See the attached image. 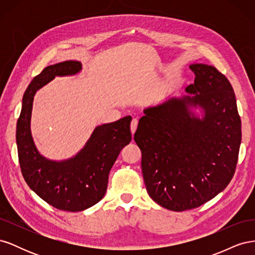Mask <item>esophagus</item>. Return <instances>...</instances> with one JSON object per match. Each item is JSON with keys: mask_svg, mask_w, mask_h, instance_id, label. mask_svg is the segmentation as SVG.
<instances>
[{"mask_svg": "<svg viewBox=\"0 0 255 255\" xmlns=\"http://www.w3.org/2000/svg\"><path fill=\"white\" fill-rule=\"evenodd\" d=\"M137 126H138V120L136 118H134L132 120V122H130V132H132V135H134L135 130L137 128Z\"/></svg>", "mask_w": 255, "mask_h": 255, "instance_id": "esophagus-1", "label": "esophagus"}]
</instances>
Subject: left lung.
I'll use <instances>...</instances> for the list:
<instances>
[{
    "label": "left lung",
    "mask_w": 255,
    "mask_h": 255,
    "mask_svg": "<svg viewBox=\"0 0 255 255\" xmlns=\"http://www.w3.org/2000/svg\"><path fill=\"white\" fill-rule=\"evenodd\" d=\"M195 83L143 110L134 140L149 196L167 210L199 207L225 189L234 175L242 121L234 90L213 66L192 64ZM200 107V119L191 111Z\"/></svg>",
    "instance_id": "left-lung-1"
}]
</instances>
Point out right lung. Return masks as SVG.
I'll return each instance as SVG.
<instances>
[{"instance_id": "obj_1", "label": "right lung", "mask_w": 255, "mask_h": 255, "mask_svg": "<svg viewBox=\"0 0 255 255\" xmlns=\"http://www.w3.org/2000/svg\"><path fill=\"white\" fill-rule=\"evenodd\" d=\"M82 70L78 60L45 67L33 79L22 99L17 122L18 156L22 175L29 188L57 210L81 212L97 204L107 189L109 174L120 151L132 140L130 116L99 126L84 148L66 160H51L37 150L30 133L34 96L55 76L74 75Z\"/></svg>"}]
</instances>
